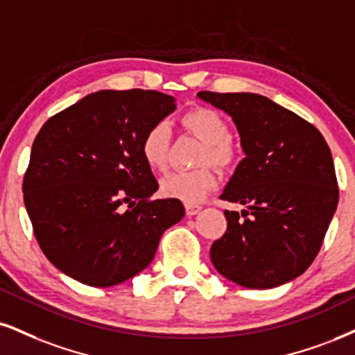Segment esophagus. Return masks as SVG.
<instances>
[{
    "label": "esophagus",
    "instance_id": "34e87169",
    "mask_svg": "<svg viewBox=\"0 0 355 355\" xmlns=\"http://www.w3.org/2000/svg\"><path fill=\"white\" fill-rule=\"evenodd\" d=\"M184 207H186V214H187V216H189V217H191V216H196V214H199L200 209H202L199 204H186Z\"/></svg>",
    "mask_w": 355,
    "mask_h": 355
}]
</instances>
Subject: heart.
<instances>
[{"mask_svg":"<svg viewBox=\"0 0 355 355\" xmlns=\"http://www.w3.org/2000/svg\"><path fill=\"white\" fill-rule=\"evenodd\" d=\"M187 131L204 141L199 164L211 163L218 169H229L239 161V150L230 139V125L220 112L211 107H194L181 118ZM169 146V130L166 123L153 125L143 135L139 151L143 161L153 171L166 168ZM217 186V178L209 166L194 171H174L161 179L159 191L164 198L186 204L200 202Z\"/></svg>","mask_w":355,"mask_h":355,"instance_id":"1","label":"heart"}]
</instances>
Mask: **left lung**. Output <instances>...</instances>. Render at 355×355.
I'll return each instance as SVG.
<instances>
[{"label": "left lung", "mask_w": 355, "mask_h": 355, "mask_svg": "<svg viewBox=\"0 0 355 355\" xmlns=\"http://www.w3.org/2000/svg\"><path fill=\"white\" fill-rule=\"evenodd\" d=\"M232 116L245 157L220 199L227 230L211 247L222 277L266 290L291 282L316 258L339 200L332 155L316 126L257 94L199 92Z\"/></svg>", "instance_id": "1"}]
</instances>
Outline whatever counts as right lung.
<instances>
[{
    "instance_id": "obj_1",
    "label": "right lung",
    "mask_w": 355,
    "mask_h": 355,
    "mask_svg": "<svg viewBox=\"0 0 355 355\" xmlns=\"http://www.w3.org/2000/svg\"><path fill=\"white\" fill-rule=\"evenodd\" d=\"M156 90H98L39 130L24 174V205L47 260L89 286H115L155 258L161 235L184 217L156 199L139 144L176 110ZM127 211H124V205Z\"/></svg>"
}]
</instances>
